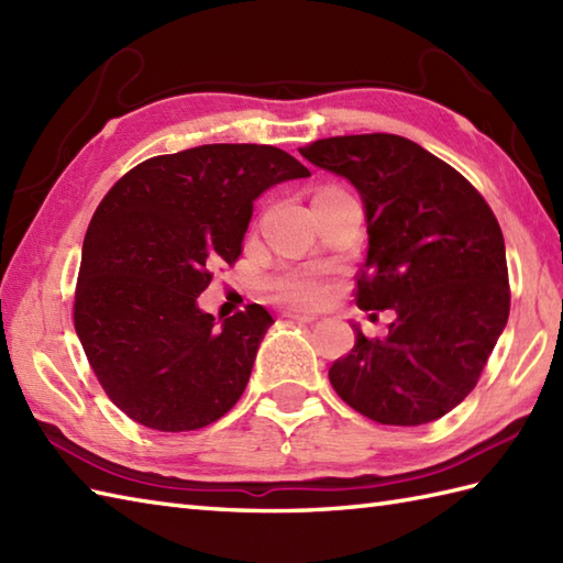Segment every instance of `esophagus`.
Here are the masks:
<instances>
[{"instance_id": "esophagus-1", "label": "esophagus", "mask_w": 563, "mask_h": 563, "mask_svg": "<svg viewBox=\"0 0 563 563\" xmlns=\"http://www.w3.org/2000/svg\"><path fill=\"white\" fill-rule=\"evenodd\" d=\"M285 319L290 321H300V324H312V321H317L314 314H305V312H292V309H288V312H283Z\"/></svg>"}]
</instances>
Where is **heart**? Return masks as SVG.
Returning <instances> with one entry per match:
<instances>
[{
	"label": "heart",
	"instance_id": "obj_1",
	"mask_svg": "<svg viewBox=\"0 0 563 563\" xmlns=\"http://www.w3.org/2000/svg\"><path fill=\"white\" fill-rule=\"evenodd\" d=\"M266 290L295 307H317L329 290V273L321 266L285 268L271 275L266 280Z\"/></svg>",
	"mask_w": 563,
	"mask_h": 563
}]
</instances>
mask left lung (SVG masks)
Segmentation results:
<instances>
[{
    "label": "left lung",
    "instance_id": "1",
    "mask_svg": "<svg viewBox=\"0 0 563 563\" xmlns=\"http://www.w3.org/2000/svg\"><path fill=\"white\" fill-rule=\"evenodd\" d=\"M300 154L357 188L367 258L355 302L397 314L385 339L355 327L351 353L329 367L331 387L382 426L435 421L476 387L506 329L510 285L496 214L460 172L399 135L327 137Z\"/></svg>",
    "mask_w": 563,
    "mask_h": 563
}]
</instances>
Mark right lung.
Masks as SVG:
<instances>
[{
	"instance_id": "1",
	"label": "right lung",
	"mask_w": 563,
	"mask_h": 563,
	"mask_svg": "<svg viewBox=\"0 0 563 563\" xmlns=\"http://www.w3.org/2000/svg\"><path fill=\"white\" fill-rule=\"evenodd\" d=\"M309 176L271 145H202L137 164L99 202L84 236L75 329L125 416L162 433L218 421L242 397L273 317L198 309L212 273L242 254L254 200Z\"/></svg>"
}]
</instances>
